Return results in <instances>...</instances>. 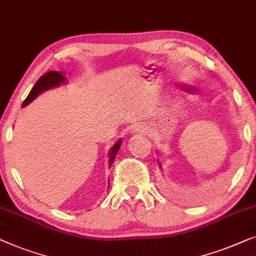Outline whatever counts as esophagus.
Segmentation results:
<instances>
[{
	"label": "esophagus",
	"mask_w": 256,
	"mask_h": 256,
	"mask_svg": "<svg viewBox=\"0 0 256 256\" xmlns=\"http://www.w3.org/2000/svg\"><path fill=\"white\" fill-rule=\"evenodd\" d=\"M132 132L134 133V134H142V133L146 132V128L145 126H142V125H139V126H136L133 128Z\"/></svg>",
	"instance_id": "obj_1"
}]
</instances>
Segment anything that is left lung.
<instances>
[{
	"instance_id": "8db88e82",
	"label": "left lung",
	"mask_w": 256,
	"mask_h": 256,
	"mask_svg": "<svg viewBox=\"0 0 256 256\" xmlns=\"http://www.w3.org/2000/svg\"><path fill=\"white\" fill-rule=\"evenodd\" d=\"M158 164H159V166H160V167H161V164H160V162H158Z\"/></svg>"
}]
</instances>
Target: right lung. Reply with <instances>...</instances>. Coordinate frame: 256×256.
<instances>
[{"label": "right lung", "mask_w": 256, "mask_h": 256, "mask_svg": "<svg viewBox=\"0 0 256 256\" xmlns=\"http://www.w3.org/2000/svg\"><path fill=\"white\" fill-rule=\"evenodd\" d=\"M66 82V78L64 76V74L61 72H56V70H51L48 72V73L42 75V76L39 78V80L36 82V84L34 86V88L31 89L30 94H28L26 98L23 102V106H26L28 103H31L36 97L38 95H40L42 92H44L48 89L56 88L58 86ZM122 145V140H118V142L114 144V145L111 147V150H109V166L111 167L114 158H116L118 150L120 148Z\"/></svg>", "instance_id": "1"}]
</instances>
